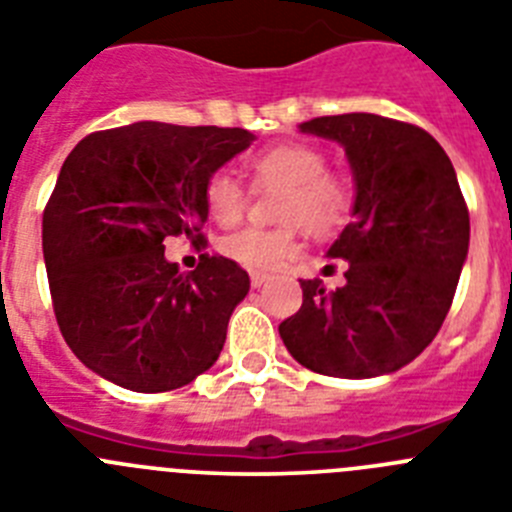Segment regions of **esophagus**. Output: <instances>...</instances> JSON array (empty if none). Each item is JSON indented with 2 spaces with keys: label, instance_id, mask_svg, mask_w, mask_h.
I'll return each instance as SVG.
<instances>
[{
  "label": "esophagus",
  "instance_id": "obj_1",
  "mask_svg": "<svg viewBox=\"0 0 512 512\" xmlns=\"http://www.w3.org/2000/svg\"><path fill=\"white\" fill-rule=\"evenodd\" d=\"M266 282H269V277H266V274H261V271H253V274H251V287L253 289L264 287Z\"/></svg>",
  "mask_w": 512,
  "mask_h": 512
}]
</instances>
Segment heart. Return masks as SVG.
Segmentation results:
<instances>
[{
  "label": "heart",
  "instance_id": "heart-1",
  "mask_svg": "<svg viewBox=\"0 0 512 512\" xmlns=\"http://www.w3.org/2000/svg\"><path fill=\"white\" fill-rule=\"evenodd\" d=\"M253 189H279L277 228H246L225 235L220 253L248 271H274L297 253V225L310 233L341 228L354 207V184L343 171L325 166V153L305 140H284L246 158ZM202 200L212 223L233 228L248 207V189L230 171L207 176Z\"/></svg>",
  "mask_w": 512,
  "mask_h": 512
}]
</instances>
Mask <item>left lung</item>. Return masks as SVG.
Listing matches in <instances>:
<instances>
[{
	"mask_svg": "<svg viewBox=\"0 0 512 512\" xmlns=\"http://www.w3.org/2000/svg\"><path fill=\"white\" fill-rule=\"evenodd\" d=\"M338 140L356 179L354 223L328 256L346 284L302 282V307L279 325L284 346L325 377L397 372L436 338L469 251V210L438 140L413 122L348 112L302 122Z\"/></svg>",
	"mask_w": 512,
	"mask_h": 512,
	"instance_id": "obj_1",
	"label": "left lung"
}]
</instances>
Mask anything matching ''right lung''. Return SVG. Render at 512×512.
Here are the masks:
<instances>
[{"instance_id":"obj_1","label":"right lung","mask_w":512,"mask_h":512,"mask_svg":"<svg viewBox=\"0 0 512 512\" xmlns=\"http://www.w3.org/2000/svg\"><path fill=\"white\" fill-rule=\"evenodd\" d=\"M251 140L243 128L133 122L66 156L43 210V256L61 336L99 377L169 392L217 361L251 279L220 253L179 274L164 241L202 246L207 176Z\"/></svg>"}]
</instances>
